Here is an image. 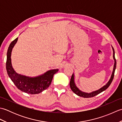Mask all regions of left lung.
I'll return each mask as SVG.
<instances>
[{
  "label": "left lung",
  "instance_id": "1",
  "mask_svg": "<svg viewBox=\"0 0 122 122\" xmlns=\"http://www.w3.org/2000/svg\"><path fill=\"white\" fill-rule=\"evenodd\" d=\"M112 48L113 51V56L114 60V67H113L112 73V75H111L109 81H108L107 82V83L105 85H104V86H102V87H101L100 89H99L97 90L94 91H92V92H90V93L84 92H83V91H82L80 90L79 88L76 86V83H75V75L74 73H73V74H72V76H71L70 82V86L71 89L72 90V91H73L75 93V94H76L77 95L79 96V97H85V98L92 97H94V96H95V95L98 94L99 93L102 92L103 91H104L107 90V88L109 87V86L111 84V83H112L113 80L114 76L115 71L116 69V59L115 58L114 49L112 46Z\"/></svg>",
  "mask_w": 122,
  "mask_h": 122
}]
</instances>
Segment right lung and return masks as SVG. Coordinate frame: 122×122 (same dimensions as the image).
Segmentation results:
<instances>
[{"label": "right lung", "mask_w": 122, "mask_h": 122, "mask_svg": "<svg viewBox=\"0 0 122 122\" xmlns=\"http://www.w3.org/2000/svg\"><path fill=\"white\" fill-rule=\"evenodd\" d=\"M18 38L10 44L7 53L6 70L8 75L18 89L28 94H36L43 92L50 86L54 74L58 69H52L36 76H28L17 73L11 63V52Z\"/></svg>", "instance_id": "right-lung-1"}]
</instances>
